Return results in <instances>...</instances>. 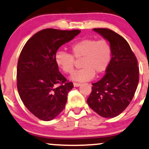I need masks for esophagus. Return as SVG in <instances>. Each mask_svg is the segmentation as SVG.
Here are the masks:
<instances>
[{
  "instance_id": "34e87169",
  "label": "esophagus",
  "mask_w": 149,
  "mask_h": 149,
  "mask_svg": "<svg viewBox=\"0 0 149 149\" xmlns=\"http://www.w3.org/2000/svg\"><path fill=\"white\" fill-rule=\"evenodd\" d=\"M80 85H81L80 83H78V82H73V86H74V87H79Z\"/></svg>"
}]
</instances>
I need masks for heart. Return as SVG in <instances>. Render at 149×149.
<instances>
[{
    "mask_svg": "<svg viewBox=\"0 0 149 149\" xmlns=\"http://www.w3.org/2000/svg\"><path fill=\"white\" fill-rule=\"evenodd\" d=\"M71 53L58 51L55 62L64 73H72L77 60H81V69L73 73L71 78L83 82L92 79L94 74L99 75L106 71L112 57V47L105 39L86 38L71 44Z\"/></svg>",
    "mask_w": 149,
    "mask_h": 149,
    "instance_id": "b5f03b06",
    "label": "heart"
}]
</instances>
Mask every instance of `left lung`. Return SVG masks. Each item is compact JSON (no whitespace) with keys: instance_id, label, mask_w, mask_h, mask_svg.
Wrapping results in <instances>:
<instances>
[{"instance_id":"1","label":"left lung","mask_w":149,"mask_h":149,"mask_svg":"<svg viewBox=\"0 0 149 149\" xmlns=\"http://www.w3.org/2000/svg\"><path fill=\"white\" fill-rule=\"evenodd\" d=\"M94 30L110 42L112 58L105 76L92 83L87 101L100 116L113 118L125 110L135 95L139 78L137 60L127 41L119 34L107 28Z\"/></svg>"}]
</instances>
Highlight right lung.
<instances>
[{
    "label": "right lung",
    "instance_id": "add662e5",
    "mask_svg": "<svg viewBox=\"0 0 149 149\" xmlns=\"http://www.w3.org/2000/svg\"><path fill=\"white\" fill-rule=\"evenodd\" d=\"M80 33L78 30L46 28L30 37L21 52L17 71L18 92L25 106L39 119L52 120L65 107L73 85L60 72L55 56L61 46Z\"/></svg>",
    "mask_w": 149,
    "mask_h": 149
}]
</instances>
